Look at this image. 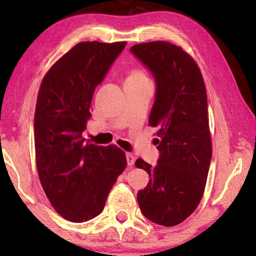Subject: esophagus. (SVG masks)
<instances>
[{"label":"esophagus","mask_w":256,"mask_h":256,"mask_svg":"<svg viewBox=\"0 0 256 256\" xmlns=\"http://www.w3.org/2000/svg\"><path fill=\"white\" fill-rule=\"evenodd\" d=\"M135 160H136V157L132 155V154H127V163H128L129 166H134Z\"/></svg>","instance_id":"obj_1"}]
</instances>
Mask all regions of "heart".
<instances>
[{
	"label": "heart",
	"instance_id": "heart-1",
	"mask_svg": "<svg viewBox=\"0 0 256 256\" xmlns=\"http://www.w3.org/2000/svg\"><path fill=\"white\" fill-rule=\"evenodd\" d=\"M144 78H146L144 72L138 71V70H135V71H132L130 73H129L127 79H144Z\"/></svg>",
	"mask_w": 256,
	"mask_h": 256
}]
</instances>
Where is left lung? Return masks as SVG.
Here are the masks:
<instances>
[{
	"instance_id": "obj_1",
	"label": "left lung",
	"mask_w": 256,
	"mask_h": 256,
	"mask_svg": "<svg viewBox=\"0 0 256 256\" xmlns=\"http://www.w3.org/2000/svg\"><path fill=\"white\" fill-rule=\"evenodd\" d=\"M130 51L155 76L149 126L158 129L160 154L154 166L136 160L150 177L138 194V206L152 222L176 226L197 208L208 180L212 142L205 82L194 59L169 42L136 44Z\"/></svg>"
}]
</instances>
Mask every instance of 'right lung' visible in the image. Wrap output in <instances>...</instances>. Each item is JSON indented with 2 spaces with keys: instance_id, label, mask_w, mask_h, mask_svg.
<instances>
[{
  "instance_id": "right-lung-1",
  "label": "right lung",
  "mask_w": 256,
  "mask_h": 256,
  "mask_svg": "<svg viewBox=\"0 0 256 256\" xmlns=\"http://www.w3.org/2000/svg\"><path fill=\"white\" fill-rule=\"evenodd\" d=\"M127 42H82L58 59L42 80L34 112V150L45 194L62 218L99 216L127 166L124 150L85 143L96 87Z\"/></svg>"
}]
</instances>
